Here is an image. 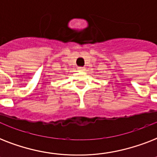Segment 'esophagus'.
<instances>
[{"mask_svg":"<svg viewBox=\"0 0 157 157\" xmlns=\"http://www.w3.org/2000/svg\"><path fill=\"white\" fill-rule=\"evenodd\" d=\"M78 70L81 71H83L86 70V68H85V67H78Z\"/></svg>","mask_w":157,"mask_h":157,"instance_id":"34e87169","label":"esophagus"}]
</instances>
